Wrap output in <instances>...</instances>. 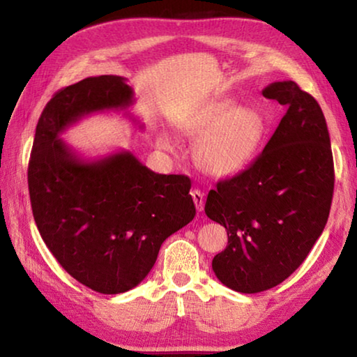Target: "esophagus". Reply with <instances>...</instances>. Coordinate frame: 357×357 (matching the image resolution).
Wrapping results in <instances>:
<instances>
[{"mask_svg": "<svg viewBox=\"0 0 357 357\" xmlns=\"http://www.w3.org/2000/svg\"><path fill=\"white\" fill-rule=\"evenodd\" d=\"M190 195H192L193 203H195L197 211H200V213H202L203 208H204V193L202 190H198V189H193L190 192Z\"/></svg>", "mask_w": 357, "mask_h": 357, "instance_id": "1", "label": "esophagus"}]
</instances>
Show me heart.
I'll return each mask as SVG.
<instances>
[{
    "instance_id": "b5f03b06",
    "label": "heart",
    "mask_w": 357,
    "mask_h": 357,
    "mask_svg": "<svg viewBox=\"0 0 357 357\" xmlns=\"http://www.w3.org/2000/svg\"><path fill=\"white\" fill-rule=\"evenodd\" d=\"M268 116L257 107H238L233 99L206 102L176 121L183 137L197 140L193 160L211 176L225 178L245 170L261 149L268 134ZM162 148L170 140L159 137Z\"/></svg>"
}]
</instances>
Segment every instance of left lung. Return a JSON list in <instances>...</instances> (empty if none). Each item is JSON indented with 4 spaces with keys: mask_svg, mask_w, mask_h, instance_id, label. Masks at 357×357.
Instances as JSON below:
<instances>
[{
    "mask_svg": "<svg viewBox=\"0 0 357 357\" xmlns=\"http://www.w3.org/2000/svg\"><path fill=\"white\" fill-rule=\"evenodd\" d=\"M287 108L257 160L209 190L204 213L225 227L228 245L213 259L223 285L259 293L288 279L328 222L334 160L318 102L291 80L263 89Z\"/></svg>",
    "mask_w": 357,
    "mask_h": 357,
    "instance_id": "8db88e82",
    "label": "left lung"
}]
</instances>
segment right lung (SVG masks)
<instances>
[{
	"instance_id": "add662e5",
	"label": "right lung",
	"mask_w": 357,
	"mask_h": 357,
	"mask_svg": "<svg viewBox=\"0 0 357 357\" xmlns=\"http://www.w3.org/2000/svg\"><path fill=\"white\" fill-rule=\"evenodd\" d=\"M134 102L132 88L118 75L63 88L40 114L28 165L42 239L75 280L102 294L137 287L162 243L195 217L184 174L154 173L130 151L86 159L61 138L88 114L126 112Z\"/></svg>"
}]
</instances>
